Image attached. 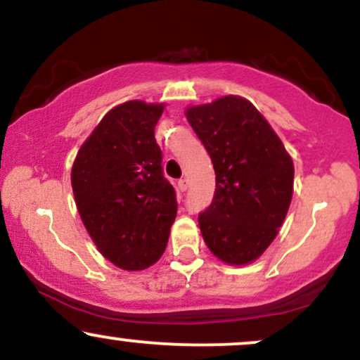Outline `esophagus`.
Segmentation results:
<instances>
[{
  "mask_svg": "<svg viewBox=\"0 0 360 360\" xmlns=\"http://www.w3.org/2000/svg\"><path fill=\"white\" fill-rule=\"evenodd\" d=\"M188 179H179L177 181V188H179V191H186L188 189Z\"/></svg>",
  "mask_w": 360,
  "mask_h": 360,
  "instance_id": "obj_1",
  "label": "esophagus"
}]
</instances>
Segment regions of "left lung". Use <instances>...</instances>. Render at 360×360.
Returning a JSON list of instances; mask_svg holds the SVG:
<instances>
[{
    "mask_svg": "<svg viewBox=\"0 0 360 360\" xmlns=\"http://www.w3.org/2000/svg\"><path fill=\"white\" fill-rule=\"evenodd\" d=\"M212 157L217 188L198 214L208 249L229 264H249L278 235L292 196L295 167L269 123L252 103L223 96L186 111Z\"/></svg>",
    "mask_w": 360,
    "mask_h": 360,
    "instance_id": "obj_1",
    "label": "left lung"
}]
</instances>
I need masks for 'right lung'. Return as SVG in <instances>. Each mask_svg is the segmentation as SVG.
Here are the masks:
<instances>
[{"instance_id":"obj_1","label":"right lung","mask_w":360,"mask_h":360,"mask_svg":"<svg viewBox=\"0 0 360 360\" xmlns=\"http://www.w3.org/2000/svg\"><path fill=\"white\" fill-rule=\"evenodd\" d=\"M162 110L128 101L108 111L72 166V191L86 230L101 254L125 271L147 269L159 260L177 213L154 137Z\"/></svg>"}]
</instances>
